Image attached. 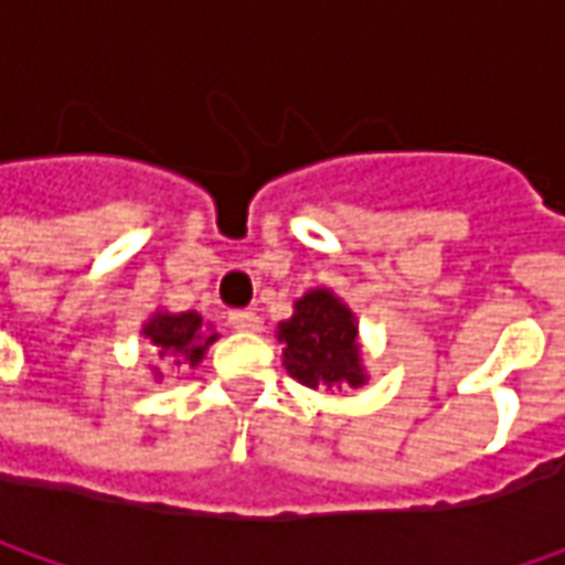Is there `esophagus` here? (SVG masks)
Masks as SVG:
<instances>
[{
	"mask_svg": "<svg viewBox=\"0 0 565 565\" xmlns=\"http://www.w3.org/2000/svg\"><path fill=\"white\" fill-rule=\"evenodd\" d=\"M260 323H264V320L254 315V311H232V315H228V327H232V330H242V333H257Z\"/></svg>",
	"mask_w": 565,
	"mask_h": 565,
	"instance_id": "obj_1",
	"label": "esophagus"
}]
</instances>
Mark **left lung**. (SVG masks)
<instances>
[{
	"instance_id": "1",
	"label": "left lung",
	"mask_w": 565,
	"mask_h": 565,
	"mask_svg": "<svg viewBox=\"0 0 565 565\" xmlns=\"http://www.w3.org/2000/svg\"><path fill=\"white\" fill-rule=\"evenodd\" d=\"M289 320L276 327L282 364L305 386L359 390L367 383L361 359L359 317L333 289L317 286L295 298Z\"/></svg>"
}]
</instances>
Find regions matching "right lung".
Instances as JSON below:
<instances>
[{
  "label": "right lung",
  "mask_w": 565,
  "mask_h": 565,
  "mask_svg": "<svg viewBox=\"0 0 565 565\" xmlns=\"http://www.w3.org/2000/svg\"><path fill=\"white\" fill-rule=\"evenodd\" d=\"M141 337L147 339V352L157 355L163 364H185L198 367L204 361L206 349L220 339L213 323H206L198 311H166L157 308L141 323ZM153 380H163V367L150 364Z\"/></svg>",
  "instance_id": "1"
}]
</instances>
